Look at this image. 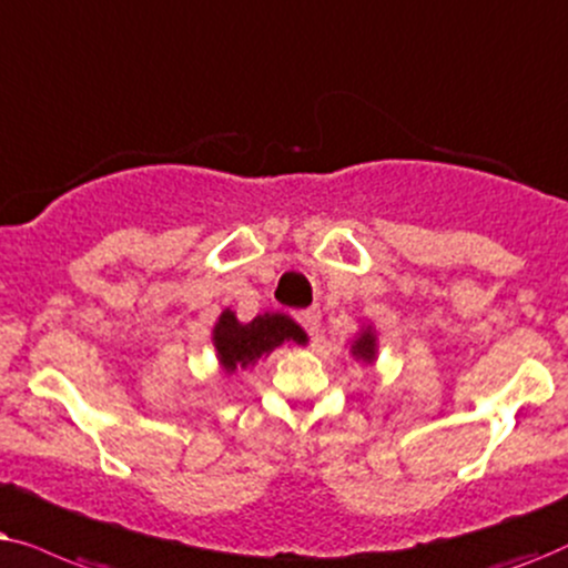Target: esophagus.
<instances>
[{"mask_svg":"<svg viewBox=\"0 0 568 568\" xmlns=\"http://www.w3.org/2000/svg\"><path fill=\"white\" fill-rule=\"evenodd\" d=\"M298 322L304 324V329L308 332V335L316 337V332H320V324H322V312L316 306L304 308V312H298Z\"/></svg>","mask_w":568,"mask_h":568,"instance_id":"1","label":"esophagus"}]
</instances>
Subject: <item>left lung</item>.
I'll list each match as a JSON object with an SVG mask.
<instances>
[{
	"label": "left lung",
	"mask_w": 568,
	"mask_h": 568,
	"mask_svg": "<svg viewBox=\"0 0 568 568\" xmlns=\"http://www.w3.org/2000/svg\"><path fill=\"white\" fill-rule=\"evenodd\" d=\"M351 355L353 361L374 366L376 358H379V335H376L374 324H361V329L351 339Z\"/></svg>",
	"instance_id": "left-lung-1"
}]
</instances>
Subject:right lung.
<instances>
[{
	"instance_id": "add662e5",
	"label": "right lung",
	"mask_w": 568,
	"mask_h": 568,
	"mask_svg": "<svg viewBox=\"0 0 568 568\" xmlns=\"http://www.w3.org/2000/svg\"><path fill=\"white\" fill-rule=\"evenodd\" d=\"M308 335L298 322L283 312L256 314L252 322H239L236 312L223 308L213 327L217 366L225 376L248 372L280 345H306Z\"/></svg>"
}]
</instances>
